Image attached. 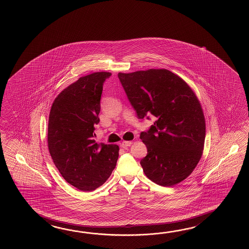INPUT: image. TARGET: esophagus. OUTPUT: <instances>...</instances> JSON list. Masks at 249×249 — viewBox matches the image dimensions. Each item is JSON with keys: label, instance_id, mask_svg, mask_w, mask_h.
<instances>
[{"label": "esophagus", "instance_id": "obj_1", "mask_svg": "<svg viewBox=\"0 0 249 249\" xmlns=\"http://www.w3.org/2000/svg\"><path fill=\"white\" fill-rule=\"evenodd\" d=\"M132 144V142H131V141H124V142L121 143V147L124 148H128V147H130Z\"/></svg>", "mask_w": 249, "mask_h": 249}]
</instances>
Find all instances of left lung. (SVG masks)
I'll use <instances>...</instances> for the list:
<instances>
[{"label": "left lung", "mask_w": 249, "mask_h": 249, "mask_svg": "<svg viewBox=\"0 0 249 249\" xmlns=\"http://www.w3.org/2000/svg\"><path fill=\"white\" fill-rule=\"evenodd\" d=\"M117 76L138 118L155 120L140 135L148 149L141 160L144 174L164 187L182 181L201 159L206 137L205 117L195 93L167 69Z\"/></svg>", "instance_id": "obj_1"}]
</instances>
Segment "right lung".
I'll use <instances>...</instances> for the list:
<instances>
[{"label":"right lung","instance_id":"right-lung-1","mask_svg":"<svg viewBox=\"0 0 249 249\" xmlns=\"http://www.w3.org/2000/svg\"><path fill=\"white\" fill-rule=\"evenodd\" d=\"M111 73L97 72L80 77L55 99L48 124V147L53 163L69 184L94 191L111 175L118 159L116 144H98L101 93Z\"/></svg>","mask_w":249,"mask_h":249}]
</instances>
